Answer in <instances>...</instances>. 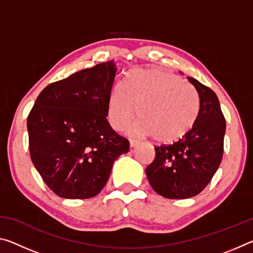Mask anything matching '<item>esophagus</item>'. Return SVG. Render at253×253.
I'll return each instance as SVG.
<instances>
[{
    "label": "esophagus",
    "mask_w": 253,
    "mask_h": 253,
    "mask_svg": "<svg viewBox=\"0 0 253 253\" xmlns=\"http://www.w3.org/2000/svg\"><path fill=\"white\" fill-rule=\"evenodd\" d=\"M138 144H139V142H137V140H132V139L129 140V146H130V148L136 147Z\"/></svg>",
    "instance_id": "34e87169"
}]
</instances>
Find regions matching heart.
<instances>
[{
    "label": "heart",
    "mask_w": 253,
    "mask_h": 253,
    "mask_svg": "<svg viewBox=\"0 0 253 253\" xmlns=\"http://www.w3.org/2000/svg\"><path fill=\"white\" fill-rule=\"evenodd\" d=\"M137 110L136 111L135 109ZM140 122L132 134L154 136L161 144H172L192 130L199 114L198 97L179 77L156 69L127 72L122 85L108 98V121L124 130L136 117Z\"/></svg>",
    "instance_id": "b5f03b06"
}]
</instances>
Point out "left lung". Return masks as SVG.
Returning a JSON list of instances; mask_svg holds the SVG:
<instances>
[{
	"instance_id": "obj_1",
	"label": "left lung",
	"mask_w": 253,
	"mask_h": 253,
	"mask_svg": "<svg viewBox=\"0 0 253 253\" xmlns=\"http://www.w3.org/2000/svg\"><path fill=\"white\" fill-rule=\"evenodd\" d=\"M187 80L199 97L194 126L173 145L155 147V160L146 169L153 190L166 199H190L201 193L223 156L225 119L217 96L199 80Z\"/></svg>"
}]
</instances>
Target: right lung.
I'll return each mask as SVG.
<instances>
[{
  "label": "right lung",
  "mask_w": 253,
  "mask_h": 253,
  "mask_svg": "<svg viewBox=\"0 0 253 253\" xmlns=\"http://www.w3.org/2000/svg\"><path fill=\"white\" fill-rule=\"evenodd\" d=\"M114 60L50 84L28 117L29 148L38 172L63 199H90L104 188L129 142L110 127Z\"/></svg>",
  "instance_id": "1"
}]
</instances>
